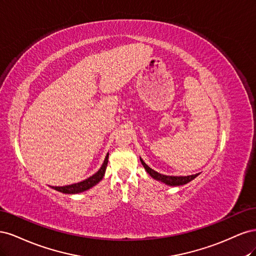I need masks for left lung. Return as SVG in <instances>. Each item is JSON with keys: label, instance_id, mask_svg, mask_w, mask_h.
I'll list each match as a JSON object with an SVG mask.
<instances>
[{"label": "left lung", "instance_id": "obj_1", "mask_svg": "<svg viewBox=\"0 0 256 256\" xmlns=\"http://www.w3.org/2000/svg\"><path fill=\"white\" fill-rule=\"evenodd\" d=\"M141 162L143 166L145 168L146 172L148 173L152 178H154V180H160L162 182H164L166 184H168V186H182V184H187L189 182H191L192 180H194V178L198 175V174H194V175H190V176H166V175H162L156 171H154L152 168H150L148 166H147L145 162L140 158Z\"/></svg>", "mask_w": 256, "mask_h": 256}]
</instances>
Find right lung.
<instances>
[{
  "label": "right lung",
  "instance_id": "right-lung-1",
  "mask_svg": "<svg viewBox=\"0 0 256 256\" xmlns=\"http://www.w3.org/2000/svg\"><path fill=\"white\" fill-rule=\"evenodd\" d=\"M108 159H109V154H106V159L104 161L102 168H99V171L96 174L88 177V180H85L83 182H80L78 184L64 186V187H52V188L54 190L62 192V193H67V194L80 193V192H83V191H86V190L90 189L92 187H94L96 184H98L100 180H102V177H104V172H106V164H108Z\"/></svg>",
  "mask_w": 256,
  "mask_h": 256
}]
</instances>
